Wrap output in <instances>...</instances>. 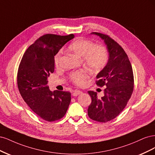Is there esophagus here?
Returning <instances> with one entry per match:
<instances>
[{"label": "esophagus", "instance_id": "34e87169", "mask_svg": "<svg viewBox=\"0 0 155 155\" xmlns=\"http://www.w3.org/2000/svg\"><path fill=\"white\" fill-rule=\"evenodd\" d=\"M81 93H82V91H80V90H75V91H74L73 92V96L76 97V96H78V94H81Z\"/></svg>", "mask_w": 155, "mask_h": 155}]
</instances>
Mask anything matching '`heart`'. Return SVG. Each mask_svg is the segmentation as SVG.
Wrapping results in <instances>:
<instances>
[{
	"label": "heart",
	"mask_w": 155,
	"mask_h": 155,
	"mask_svg": "<svg viewBox=\"0 0 155 155\" xmlns=\"http://www.w3.org/2000/svg\"><path fill=\"white\" fill-rule=\"evenodd\" d=\"M67 51L82 57L85 65L92 72L98 73L105 68L108 61V53L106 48L101 45H94L91 40L78 38L69 45ZM62 52L59 51L54 56V64L58 66ZM89 77L86 69H80L70 74L71 81L78 86H83Z\"/></svg>",
	"instance_id": "1"
}]
</instances>
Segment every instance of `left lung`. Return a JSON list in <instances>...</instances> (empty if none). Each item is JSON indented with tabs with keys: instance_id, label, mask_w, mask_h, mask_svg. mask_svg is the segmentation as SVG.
Listing matches in <instances>:
<instances>
[{
	"instance_id": "obj_1",
	"label": "left lung",
	"mask_w": 155,
	"mask_h": 155,
	"mask_svg": "<svg viewBox=\"0 0 155 155\" xmlns=\"http://www.w3.org/2000/svg\"><path fill=\"white\" fill-rule=\"evenodd\" d=\"M104 40L109 52L106 66L97 75L96 84L106 86L104 95L89 91L91 103L87 109L89 117L94 121L107 122L116 118L126 106L134 88V76L130 61L121 46L107 35L93 32Z\"/></svg>"
}]
</instances>
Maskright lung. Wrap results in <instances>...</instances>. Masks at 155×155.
<instances>
[{"label":"right lung","instance_id":"add662e5","mask_svg":"<svg viewBox=\"0 0 155 155\" xmlns=\"http://www.w3.org/2000/svg\"><path fill=\"white\" fill-rule=\"evenodd\" d=\"M74 35L46 34L24 53L17 73V86L24 102L38 117L48 122L63 118L71 102V93L49 90L48 77L54 70V56Z\"/></svg>","mask_w":155,"mask_h":155}]
</instances>
